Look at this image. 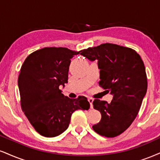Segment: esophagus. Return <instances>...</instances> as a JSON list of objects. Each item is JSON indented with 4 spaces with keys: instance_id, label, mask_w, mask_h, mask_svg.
Masks as SVG:
<instances>
[{
    "instance_id": "34e87169",
    "label": "esophagus",
    "mask_w": 160,
    "mask_h": 160,
    "mask_svg": "<svg viewBox=\"0 0 160 160\" xmlns=\"http://www.w3.org/2000/svg\"><path fill=\"white\" fill-rule=\"evenodd\" d=\"M88 101L90 103V108L92 109V107H93V105H92V102H93V99L92 98H88Z\"/></svg>"
}]
</instances>
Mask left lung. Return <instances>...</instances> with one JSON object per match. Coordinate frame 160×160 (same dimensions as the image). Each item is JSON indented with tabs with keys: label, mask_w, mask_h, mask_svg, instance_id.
<instances>
[{
	"label": "left lung",
	"mask_w": 160,
	"mask_h": 160,
	"mask_svg": "<svg viewBox=\"0 0 160 160\" xmlns=\"http://www.w3.org/2000/svg\"><path fill=\"white\" fill-rule=\"evenodd\" d=\"M90 61L98 60L99 86L113 95L107 101L95 99L94 109L101 114L92 128L99 135L112 138L128 129L138 115L148 88L145 67L135 50L111 43L81 51Z\"/></svg>",
	"instance_id": "8db88e82"
}]
</instances>
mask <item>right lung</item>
I'll list each match as a JSON object with an SVG mask.
<instances>
[{
	"instance_id": "right-lung-1",
	"label": "right lung",
	"mask_w": 160,
	"mask_h": 160,
	"mask_svg": "<svg viewBox=\"0 0 160 160\" xmlns=\"http://www.w3.org/2000/svg\"><path fill=\"white\" fill-rule=\"evenodd\" d=\"M80 51L66 48H44L27 57L19 73L18 85L22 111L40 135L55 137L68 128L78 109L88 110L84 96L71 99L59 86L68 82L71 59Z\"/></svg>"
}]
</instances>
